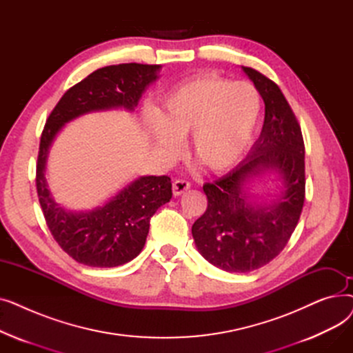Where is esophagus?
Listing matches in <instances>:
<instances>
[{
	"instance_id": "esophagus-1",
	"label": "esophagus",
	"mask_w": 353,
	"mask_h": 353,
	"mask_svg": "<svg viewBox=\"0 0 353 353\" xmlns=\"http://www.w3.org/2000/svg\"><path fill=\"white\" fill-rule=\"evenodd\" d=\"M190 189V181L188 180H183V179H179L173 183V194L174 196H180L183 194L184 192H188Z\"/></svg>"
}]
</instances>
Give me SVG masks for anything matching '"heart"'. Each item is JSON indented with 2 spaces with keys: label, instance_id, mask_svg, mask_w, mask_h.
Masks as SVG:
<instances>
[{
  "label": "heart",
  "instance_id": "b5f03b06",
  "mask_svg": "<svg viewBox=\"0 0 353 353\" xmlns=\"http://www.w3.org/2000/svg\"><path fill=\"white\" fill-rule=\"evenodd\" d=\"M262 96L249 81L217 76L189 80L167 96L147 127L163 154L180 152L192 134V154L205 169L225 172L250 145L262 116Z\"/></svg>",
  "mask_w": 353,
  "mask_h": 353
}]
</instances>
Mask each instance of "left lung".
I'll return each instance as SVG.
<instances>
[{
  "mask_svg": "<svg viewBox=\"0 0 353 353\" xmlns=\"http://www.w3.org/2000/svg\"><path fill=\"white\" fill-rule=\"evenodd\" d=\"M265 101L262 133L243 161L226 176L203 186L208 210L192 228L200 254L230 273L268 265L286 246L305 201V144L283 92L263 74L242 67ZM274 174V195L250 193L251 183Z\"/></svg>",
  "mask_w": 353,
  "mask_h": 353,
  "instance_id": "1",
  "label": "left lung"
}]
</instances>
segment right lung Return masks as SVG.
<instances>
[{"mask_svg": "<svg viewBox=\"0 0 353 353\" xmlns=\"http://www.w3.org/2000/svg\"><path fill=\"white\" fill-rule=\"evenodd\" d=\"M161 65L119 64L91 72L71 87L51 111L41 134L37 161V193L47 226L74 261L91 268H116L133 261L144 248L150 217L172 199L167 176H140L103 205L83 212L67 210L54 200L47 184V161L64 125L92 111H133L147 87L159 79Z\"/></svg>", "mask_w": 353, "mask_h": 353, "instance_id": "add662e5", "label": "right lung"}]
</instances>
